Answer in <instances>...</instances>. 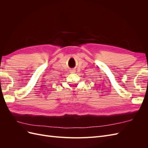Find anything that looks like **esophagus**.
Masks as SVG:
<instances>
[{"label":"esophagus","mask_w":148,"mask_h":148,"mask_svg":"<svg viewBox=\"0 0 148 148\" xmlns=\"http://www.w3.org/2000/svg\"><path fill=\"white\" fill-rule=\"evenodd\" d=\"M71 72H72V73H74V72H75V70H71Z\"/></svg>","instance_id":"esophagus-1"}]
</instances>
